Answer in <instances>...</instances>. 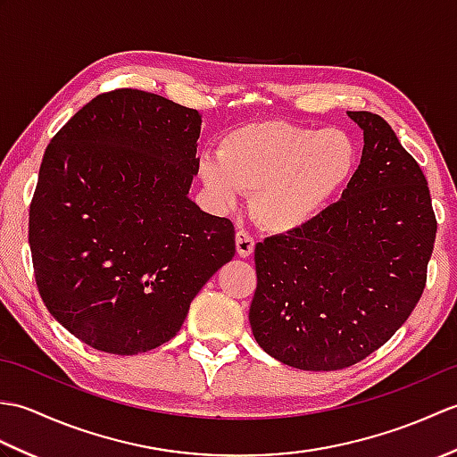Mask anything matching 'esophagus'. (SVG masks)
Masks as SVG:
<instances>
[{"instance_id": "obj_1", "label": "esophagus", "mask_w": 457, "mask_h": 457, "mask_svg": "<svg viewBox=\"0 0 457 457\" xmlns=\"http://www.w3.org/2000/svg\"><path fill=\"white\" fill-rule=\"evenodd\" d=\"M236 247L239 257H249L255 249V239L251 237L245 229H239L236 234Z\"/></svg>"}]
</instances>
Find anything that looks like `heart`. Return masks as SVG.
Returning a JSON list of instances; mask_svg holds the SVG:
<instances>
[{
	"instance_id": "b5f03b06",
	"label": "heart",
	"mask_w": 457,
	"mask_h": 457,
	"mask_svg": "<svg viewBox=\"0 0 457 457\" xmlns=\"http://www.w3.org/2000/svg\"><path fill=\"white\" fill-rule=\"evenodd\" d=\"M361 149L339 128L257 121L223 135L218 157L200 162L204 188L220 206L251 192V213L273 234L316 221L353 180Z\"/></svg>"
}]
</instances>
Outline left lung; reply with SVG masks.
Here are the masks:
<instances>
[{
    "label": "left lung",
    "mask_w": 457,
    "mask_h": 457,
    "mask_svg": "<svg viewBox=\"0 0 457 457\" xmlns=\"http://www.w3.org/2000/svg\"><path fill=\"white\" fill-rule=\"evenodd\" d=\"M347 115L365 145L342 200L255 247L251 329L270 357L304 371L349 367L389 342L422 296L438 228L428 182L391 125Z\"/></svg>",
    "instance_id": "obj_1"
}]
</instances>
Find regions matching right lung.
I'll list each match as a JSON object with an SVG mask.
<instances>
[{"label": "right lung", "instance_id": "1", "mask_svg": "<svg viewBox=\"0 0 457 457\" xmlns=\"http://www.w3.org/2000/svg\"><path fill=\"white\" fill-rule=\"evenodd\" d=\"M202 115L162 96H96L48 143L29 245L48 312L80 342L135 355L179 334L236 255L228 218L188 198Z\"/></svg>", "mask_w": 457, "mask_h": 457}]
</instances>
